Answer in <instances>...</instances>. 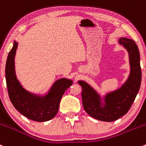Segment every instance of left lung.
I'll use <instances>...</instances> for the list:
<instances>
[{
  "label": "left lung",
  "mask_w": 146,
  "mask_h": 146,
  "mask_svg": "<svg viewBox=\"0 0 146 146\" xmlns=\"http://www.w3.org/2000/svg\"><path fill=\"white\" fill-rule=\"evenodd\" d=\"M119 43L128 52L130 65L129 76L119 89L106 94L102 98L88 83L78 81L82 88L84 109L98 120L113 122L125 115L131 108L140 89L141 69L139 48L133 40L126 38H119Z\"/></svg>",
  "instance_id": "1"
}]
</instances>
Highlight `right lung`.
Returning a JSON list of instances; mask_svg holds the SVG:
<instances>
[{
  "mask_svg": "<svg viewBox=\"0 0 146 146\" xmlns=\"http://www.w3.org/2000/svg\"><path fill=\"white\" fill-rule=\"evenodd\" d=\"M17 45V42L15 41L6 61V84L10 101L21 114L31 120H50L57 113L61 97L73 81L66 78L57 80L47 94L42 96L29 92L21 86L15 73V57Z\"/></svg>",
  "mask_w": 146,
  "mask_h": 146,
  "instance_id": "right-lung-1",
  "label": "right lung"
}]
</instances>
